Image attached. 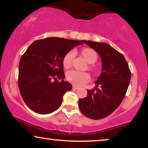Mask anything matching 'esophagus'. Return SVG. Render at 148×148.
Segmentation results:
<instances>
[{
  "mask_svg": "<svg viewBox=\"0 0 148 148\" xmlns=\"http://www.w3.org/2000/svg\"><path fill=\"white\" fill-rule=\"evenodd\" d=\"M73 90H77V89H79V87L73 85Z\"/></svg>",
  "mask_w": 148,
  "mask_h": 148,
  "instance_id": "obj_1",
  "label": "esophagus"
}]
</instances>
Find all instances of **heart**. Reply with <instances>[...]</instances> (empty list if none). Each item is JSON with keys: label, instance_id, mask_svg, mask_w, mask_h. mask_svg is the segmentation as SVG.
Returning a JSON list of instances; mask_svg holds the SVG:
<instances>
[{"label": "heart", "instance_id": "heart-1", "mask_svg": "<svg viewBox=\"0 0 148 148\" xmlns=\"http://www.w3.org/2000/svg\"><path fill=\"white\" fill-rule=\"evenodd\" d=\"M82 53L87 61L89 63H93L96 62L97 59V54L94 50L90 48H84L82 50ZM75 55V51L73 50H70L66 53L62 59V63L64 67L68 68L71 66L73 60ZM66 79L69 82L72 83L75 86H82L89 82L90 79V75L88 73L79 71L77 70H71L66 73Z\"/></svg>", "mask_w": 148, "mask_h": 148}]
</instances>
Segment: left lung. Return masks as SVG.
Returning <instances> with one entry per match:
<instances>
[{
	"label": "left lung",
	"instance_id": "left-lung-1",
	"mask_svg": "<svg viewBox=\"0 0 148 148\" xmlns=\"http://www.w3.org/2000/svg\"><path fill=\"white\" fill-rule=\"evenodd\" d=\"M84 43L100 54L102 70L96 82V87L87 90V97L79 100V108L88 118L98 120L114 112L126 94L131 73L124 56L102 42L84 40Z\"/></svg>",
	"mask_w": 148,
	"mask_h": 148
}]
</instances>
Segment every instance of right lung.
<instances>
[{
  "label": "right lung",
  "instance_id": "right-lung-1",
  "mask_svg": "<svg viewBox=\"0 0 148 148\" xmlns=\"http://www.w3.org/2000/svg\"><path fill=\"white\" fill-rule=\"evenodd\" d=\"M84 40L47 38L36 40L20 59L18 85L26 105L40 114H50L59 108L64 94L72 89L64 82L62 59ZM61 78L59 82L56 80Z\"/></svg>",
  "mask_w": 148,
  "mask_h": 148
}]
</instances>
